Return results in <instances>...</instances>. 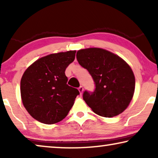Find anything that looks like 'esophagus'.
Listing matches in <instances>:
<instances>
[{
    "mask_svg": "<svg viewBox=\"0 0 158 158\" xmlns=\"http://www.w3.org/2000/svg\"><path fill=\"white\" fill-rule=\"evenodd\" d=\"M78 90H79V92H80V94H83V86H80V87L78 88Z\"/></svg>",
    "mask_w": 158,
    "mask_h": 158,
    "instance_id": "obj_1",
    "label": "esophagus"
}]
</instances>
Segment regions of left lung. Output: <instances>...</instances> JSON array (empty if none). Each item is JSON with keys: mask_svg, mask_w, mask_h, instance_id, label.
<instances>
[{"mask_svg": "<svg viewBox=\"0 0 158 158\" xmlns=\"http://www.w3.org/2000/svg\"><path fill=\"white\" fill-rule=\"evenodd\" d=\"M76 57L96 84L94 93L84 92L83 100L87 105L103 117L122 114L135 93V77L131 67L116 54L97 47L80 49Z\"/></svg>", "mask_w": 158, "mask_h": 158, "instance_id": "1", "label": "left lung"}]
</instances>
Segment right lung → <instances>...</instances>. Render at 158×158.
<instances>
[{"label": "right lung", "mask_w": 158, "mask_h": 158, "mask_svg": "<svg viewBox=\"0 0 158 158\" xmlns=\"http://www.w3.org/2000/svg\"><path fill=\"white\" fill-rule=\"evenodd\" d=\"M75 50L50 54L36 60L23 73L21 98L34 119L53 124L66 117L80 94L67 84L64 71L74 61Z\"/></svg>", "instance_id": "1"}]
</instances>
